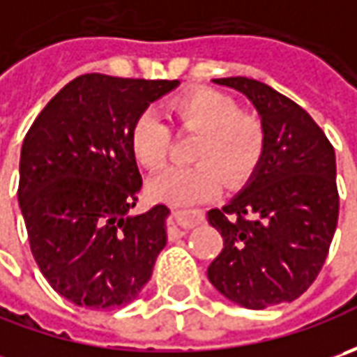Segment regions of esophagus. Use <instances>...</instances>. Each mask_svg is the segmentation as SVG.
I'll use <instances>...</instances> for the list:
<instances>
[{"label": "esophagus", "mask_w": 357, "mask_h": 357, "mask_svg": "<svg viewBox=\"0 0 357 357\" xmlns=\"http://www.w3.org/2000/svg\"><path fill=\"white\" fill-rule=\"evenodd\" d=\"M204 211L202 208H192V211H183V208H172V222L169 227V234L171 236H181L188 232L190 228L195 227L199 220H202Z\"/></svg>", "instance_id": "esophagus-1"}]
</instances>
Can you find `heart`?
Returning a JSON list of instances; mask_svg holds the SVG:
<instances>
[{"mask_svg": "<svg viewBox=\"0 0 357 357\" xmlns=\"http://www.w3.org/2000/svg\"><path fill=\"white\" fill-rule=\"evenodd\" d=\"M167 117L183 132H197L190 167H171L151 181V197L171 204L213 199L222 178L228 186L246 183L264 155L266 132L258 115L240 111L232 95L213 87H197L176 95L167 105ZM171 129L144 111L129 130L130 153L149 169H160L171 153Z\"/></svg>", "mask_w": 357, "mask_h": 357, "instance_id": "heart-1", "label": "heart"}]
</instances>
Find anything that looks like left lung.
Wrapping results in <instances>:
<instances>
[{
	"label": "left lung",
	"mask_w": 357,
	"mask_h": 357,
	"mask_svg": "<svg viewBox=\"0 0 357 357\" xmlns=\"http://www.w3.org/2000/svg\"><path fill=\"white\" fill-rule=\"evenodd\" d=\"M244 93L258 109L266 144L248 186L213 208L225 238L208 266L222 296L250 310L292 302L316 280L340 213L334 146L308 113L266 83L214 79Z\"/></svg>",
	"instance_id": "obj_1"
}]
</instances>
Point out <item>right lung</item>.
Returning <instances> with one entry per match:
<instances>
[{
    "mask_svg": "<svg viewBox=\"0 0 357 357\" xmlns=\"http://www.w3.org/2000/svg\"><path fill=\"white\" fill-rule=\"evenodd\" d=\"M176 85L79 75L23 139L17 199L31 254L51 288L77 306H125L151 280L169 208L129 214L143 186L129 130Z\"/></svg>",
    "mask_w": 357,
    "mask_h": 357,
    "instance_id": "1",
    "label": "right lung"
}]
</instances>
